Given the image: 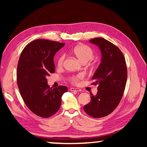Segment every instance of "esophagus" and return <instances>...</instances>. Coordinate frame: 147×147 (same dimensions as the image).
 Returning <instances> with one entry per match:
<instances>
[{
    "label": "esophagus",
    "mask_w": 147,
    "mask_h": 147,
    "mask_svg": "<svg viewBox=\"0 0 147 147\" xmlns=\"http://www.w3.org/2000/svg\"><path fill=\"white\" fill-rule=\"evenodd\" d=\"M70 90H71V91H82L81 89H80V88H71L70 89Z\"/></svg>",
    "instance_id": "esophagus-1"
}]
</instances>
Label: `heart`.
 I'll use <instances>...</instances> for the list:
<instances>
[{"label": "heart", "instance_id": "1", "mask_svg": "<svg viewBox=\"0 0 147 147\" xmlns=\"http://www.w3.org/2000/svg\"><path fill=\"white\" fill-rule=\"evenodd\" d=\"M73 53L77 58H78L82 63H85L91 60L94 57V52L91 48L86 45L80 44L76 45L73 50ZM65 58V54H61L59 57L57 61V64L59 67L63 66ZM84 75L82 74H78L76 76H73L71 77V80L73 82L76 83L79 80L83 78Z\"/></svg>", "mask_w": 147, "mask_h": 147}]
</instances>
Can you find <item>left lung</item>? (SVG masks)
<instances>
[{"mask_svg":"<svg viewBox=\"0 0 147 147\" xmlns=\"http://www.w3.org/2000/svg\"><path fill=\"white\" fill-rule=\"evenodd\" d=\"M98 47L101 53L100 63L94 72L93 84L97 85L95 95L84 107L85 112L94 118L108 115L120 102L127 80L125 58L117 47L106 39L96 38L89 40Z\"/></svg>","mask_w":147,"mask_h":147,"instance_id":"obj_1","label":"left lung"}]
</instances>
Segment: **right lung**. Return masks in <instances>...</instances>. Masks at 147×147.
<instances>
[{
  "label": "right lung",
  "instance_id": "obj_1",
  "mask_svg": "<svg viewBox=\"0 0 147 147\" xmlns=\"http://www.w3.org/2000/svg\"><path fill=\"white\" fill-rule=\"evenodd\" d=\"M63 43L36 39L24 47L17 69V82L26 105L34 114L49 117L59 110L66 86L52 89L47 76L55 72L54 56Z\"/></svg>",
  "mask_w": 147,
  "mask_h": 147
}]
</instances>
